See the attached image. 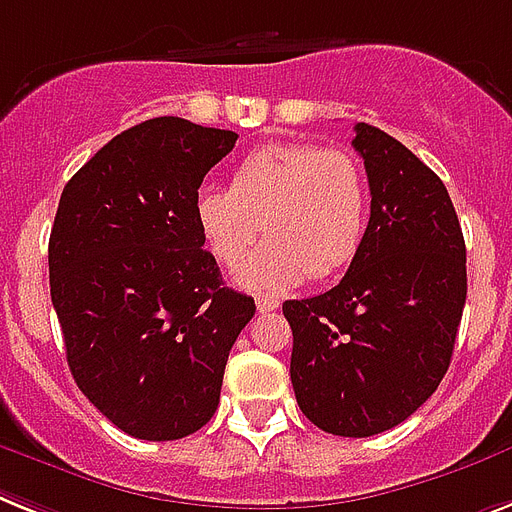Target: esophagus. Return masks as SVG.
<instances>
[{
    "mask_svg": "<svg viewBox=\"0 0 512 512\" xmlns=\"http://www.w3.org/2000/svg\"><path fill=\"white\" fill-rule=\"evenodd\" d=\"M256 309L259 314H269L277 309V298L275 296H256Z\"/></svg>",
    "mask_w": 512,
    "mask_h": 512,
    "instance_id": "1",
    "label": "esophagus"
}]
</instances>
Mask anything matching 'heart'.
<instances>
[{
    "label": "heart",
    "mask_w": 512,
    "mask_h": 512,
    "mask_svg": "<svg viewBox=\"0 0 512 512\" xmlns=\"http://www.w3.org/2000/svg\"><path fill=\"white\" fill-rule=\"evenodd\" d=\"M367 177L349 150L317 142H269L237 163L232 185L195 192L203 243L237 267L261 232L269 240L237 269L248 288L282 290L306 275L330 277L357 256L367 227Z\"/></svg>",
    "instance_id": "obj_1"
}]
</instances>
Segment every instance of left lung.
Instances as JSON below:
<instances>
[{"label":"left lung","instance_id":"8db88e82","mask_svg":"<svg viewBox=\"0 0 512 512\" xmlns=\"http://www.w3.org/2000/svg\"><path fill=\"white\" fill-rule=\"evenodd\" d=\"M370 182V222L343 280L285 301L290 380L306 418L365 439L407 420L439 388L463 320L465 240L447 187L418 155L354 126Z\"/></svg>","mask_w":512,"mask_h":512}]
</instances>
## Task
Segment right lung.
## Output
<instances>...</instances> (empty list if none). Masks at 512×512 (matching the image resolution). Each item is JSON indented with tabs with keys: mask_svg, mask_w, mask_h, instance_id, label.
Masks as SVG:
<instances>
[{
	"mask_svg": "<svg viewBox=\"0 0 512 512\" xmlns=\"http://www.w3.org/2000/svg\"><path fill=\"white\" fill-rule=\"evenodd\" d=\"M237 134L161 116L97 150L60 195L49 293L81 394L121 431L185 439L214 418L256 304L224 288L192 214Z\"/></svg>",
	"mask_w": 512,
	"mask_h": 512,
	"instance_id": "1",
	"label": "right lung"
}]
</instances>
